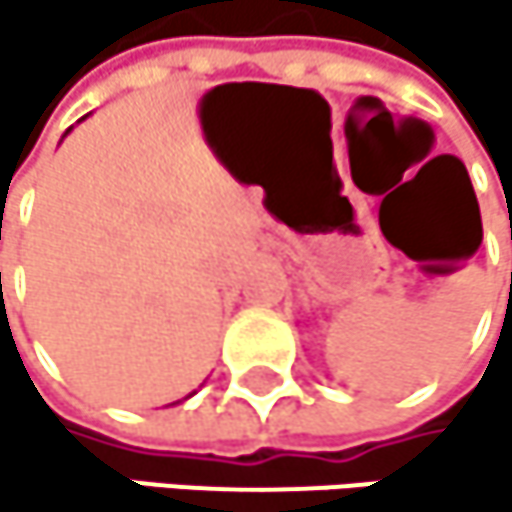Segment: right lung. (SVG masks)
Returning <instances> with one entry per match:
<instances>
[{
  "label": "right lung",
  "mask_w": 512,
  "mask_h": 512,
  "mask_svg": "<svg viewBox=\"0 0 512 512\" xmlns=\"http://www.w3.org/2000/svg\"><path fill=\"white\" fill-rule=\"evenodd\" d=\"M190 396H193V393H190Z\"/></svg>",
  "instance_id": "obj_1"
}]
</instances>
